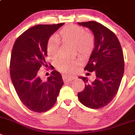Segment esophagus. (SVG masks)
<instances>
[{"instance_id":"1","label":"esophagus","mask_w":135,"mask_h":135,"mask_svg":"<svg viewBox=\"0 0 135 135\" xmlns=\"http://www.w3.org/2000/svg\"><path fill=\"white\" fill-rule=\"evenodd\" d=\"M62 78L64 81H71V80H74V79L75 78V77H74V76H67V75L64 74V75H62Z\"/></svg>"}]
</instances>
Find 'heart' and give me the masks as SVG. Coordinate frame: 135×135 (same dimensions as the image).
Wrapping results in <instances>:
<instances>
[{
	"label": "heart",
	"instance_id": "b5f03b06",
	"mask_svg": "<svg viewBox=\"0 0 135 135\" xmlns=\"http://www.w3.org/2000/svg\"><path fill=\"white\" fill-rule=\"evenodd\" d=\"M59 37L63 42L74 43L80 54L86 56L92 52L95 46V38L92 34L86 31L84 28L76 25H70L63 27L59 33ZM60 41L57 35H52L47 43V51L51 59H55L59 54ZM80 59H60L56 63V68L64 74H72L80 65Z\"/></svg>",
	"mask_w": 135,
	"mask_h": 135
}]
</instances>
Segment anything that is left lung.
<instances>
[{
	"label": "left lung",
	"mask_w": 135,
	"mask_h": 135,
	"mask_svg": "<svg viewBox=\"0 0 135 135\" xmlns=\"http://www.w3.org/2000/svg\"><path fill=\"white\" fill-rule=\"evenodd\" d=\"M78 25L90 29L94 36V48L84 70L94 71L96 79L90 81L87 77H79L85 88L78 97L86 107L98 109L108 104L118 92L124 74L123 52L116 35L107 27L95 21Z\"/></svg>",
	"instance_id": "1"
}]
</instances>
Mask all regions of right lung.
Returning <instances> with one entry per match:
<instances>
[{
    "mask_svg": "<svg viewBox=\"0 0 135 135\" xmlns=\"http://www.w3.org/2000/svg\"><path fill=\"white\" fill-rule=\"evenodd\" d=\"M64 25L31 27L13 45L10 62L11 80L22 103L33 112H46L52 108L64 85L61 74L56 70L51 73L47 81H43L38 73L42 65H47L48 39Z\"/></svg>",
    "mask_w": 135,
    "mask_h": 135,
    "instance_id": "obj_1",
    "label": "right lung"
}]
</instances>
